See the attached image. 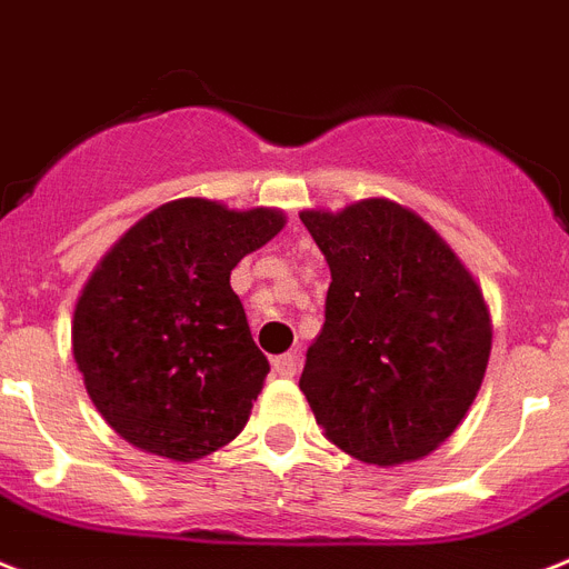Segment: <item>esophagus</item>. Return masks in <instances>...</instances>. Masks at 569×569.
I'll return each mask as SVG.
<instances>
[{"label": "esophagus", "mask_w": 569, "mask_h": 569, "mask_svg": "<svg viewBox=\"0 0 569 569\" xmlns=\"http://www.w3.org/2000/svg\"><path fill=\"white\" fill-rule=\"evenodd\" d=\"M296 369H299V358H296V351H288V355H279L273 360V372L279 378H293Z\"/></svg>", "instance_id": "esophagus-1"}]
</instances>
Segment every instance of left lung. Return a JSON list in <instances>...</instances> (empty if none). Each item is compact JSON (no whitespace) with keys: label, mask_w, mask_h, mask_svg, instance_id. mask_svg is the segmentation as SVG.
<instances>
[{"label":"left lung","mask_w":569,"mask_h":569,"mask_svg":"<svg viewBox=\"0 0 569 569\" xmlns=\"http://www.w3.org/2000/svg\"><path fill=\"white\" fill-rule=\"evenodd\" d=\"M299 218L331 267L326 326L299 378L313 419L360 462L430 457L486 378L491 313L480 284L442 234L387 197Z\"/></svg>","instance_id":"left-lung-1"}]
</instances>
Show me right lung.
<instances>
[{
  "instance_id": "1",
  "label": "right lung",
  "mask_w": 569,
  "mask_h": 569,
  "mask_svg": "<svg viewBox=\"0 0 569 569\" xmlns=\"http://www.w3.org/2000/svg\"><path fill=\"white\" fill-rule=\"evenodd\" d=\"M281 229V209L180 197L98 261L74 305L72 355L124 442L194 462L241 433L270 363L229 276Z\"/></svg>"
}]
</instances>
